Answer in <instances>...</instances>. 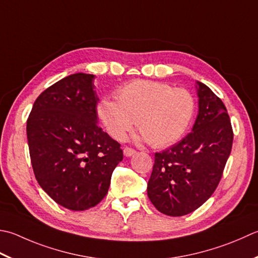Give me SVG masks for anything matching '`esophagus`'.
<instances>
[{
    "mask_svg": "<svg viewBox=\"0 0 258 258\" xmlns=\"http://www.w3.org/2000/svg\"><path fill=\"white\" fill-rule=\"evenodd\" d=\"M123 153H124L125 156H127V158H128V156H132L133 154H135V150L131 149V148H124Z\"/></svg>",
    "mask_w": 258,
    "mask_h": 258,
    "instance_id": "esophagus-1",
    "label": "esophagus"
}]
</instances>
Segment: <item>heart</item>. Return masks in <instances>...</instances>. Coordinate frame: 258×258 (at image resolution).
<instances>
[{
  "label": "heart",
  "instance_id": "obj_1",
  "mask_svg": "<svg viewBox=\"0 0 258 258\" xmlns=\"http://www.w3.org/2000/svg\"><path fill=\"white\" fill-rule=\"evenodd\" d=\"M115 98L99 100L97 115L113 139L123 141L136 120L141 138L153 148L179 141L195 112L192 95L184 88L152 80H133L116 90Z\"/></svg>",
  "mask_w": 258,
  "mask_h": 258
}]
</instances>
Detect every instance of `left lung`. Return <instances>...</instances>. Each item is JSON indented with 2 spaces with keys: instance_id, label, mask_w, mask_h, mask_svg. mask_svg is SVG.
<instances>
[{
  "instance_id": "8db88e82",
  "label": "left lung",
  "mask_w": 258,
  "mask_h": 258,
  "mask_svg": "<svg viewBox=\"0 0 258 258\" xmlns=\"http://www.w3.org/2000/svg\"><path fill=\"white\" fill-rule=\"evenodd\" d=\"M198 115L192 132L155 153L148 196L160 213H192L214 194L233 146V128L224 103L208 86L196 82Z\"/></svg>"
}]
</instances>
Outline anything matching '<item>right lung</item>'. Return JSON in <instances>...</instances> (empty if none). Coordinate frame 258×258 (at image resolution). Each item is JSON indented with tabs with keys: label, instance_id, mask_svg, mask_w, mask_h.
Masks as SVG:
<instances>
[{
	"label": "right lung",
	"instance_id": "1",
	"mask_svg": "<svg viewBox=\"0 0 258 258\" xmlns=\"http://www.w3.org/2000/svg\"><path fill=\"white\" fill-rule=\"evenodd\" d=\"M94 79L77 73L50 86L27 120L35 179L50 198L75 211L104 199L123 160L120 144L98 126Z\"/></svg>",
	"mask_w": 258,
	"mask_h": 258
}]
</instances>
